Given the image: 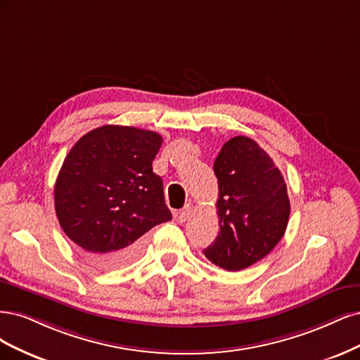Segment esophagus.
Returning <instances> with one entry per match:
<instances>
[{"instance_id": "esophagus-1", "label": "esophagus", "mask_w": 360, "mask_h": 360, "mask_svg": "<svg viewBox=\"0 0 360 360\" xmlns=\"http://www.w3.org/2000/svg\"><path fill=\"white\" fill-rule=\"evenodd\" d=\"M191 211H193V205H191V203L185 205V206L182 207V210L178 212V215H176L178 221H179V223H185V221H187V218L191 215Z\"/></svg>"}]
</instances>
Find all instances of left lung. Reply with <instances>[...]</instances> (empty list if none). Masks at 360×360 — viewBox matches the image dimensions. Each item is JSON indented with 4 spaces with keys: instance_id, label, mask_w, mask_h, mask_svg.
I'll use <instances>...</instances> for the list:
<instances>
[{
    "instance_id": "obj_1",
    "label": "left lung",
    "mask_w": 360,
    "mask_h": 360,
    "mask_svg": "<svg viewBox=\"0 0 360 360\" xmlns=\"http://www.w3.org/2000/svg\"><path fill=\"white\" fill-rule=\"evenodd\" d=\"M214 172L219 231L203 254L235 272L268 256L284 236L290 215L287 185L274 160L245 136L223 145Z\"/></svg>"
}]
</instances>
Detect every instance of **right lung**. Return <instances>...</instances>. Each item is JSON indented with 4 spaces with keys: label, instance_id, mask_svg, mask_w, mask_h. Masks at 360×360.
I'll list each match as a JSON object with an SVG mask.
<instances>
[{
    "label": "right lung",
    "instance_id": "right-lung-1",
    "mask_svg": "<svg viewBox=\"0 0 360 360\" xmlns=\"http://www.w3.org/2000/svg\"><path fill=\"white\" fill-rule=\"evenodd\" d=\"M161 143L155 131L103 125L67 154L55 184V211L64 233L92 264L131 263L146 231L172 219L163 181L153 172Z\"/></svg>",
    "mask_w": 360,
    "mask_h": 360
}]
</instances>
